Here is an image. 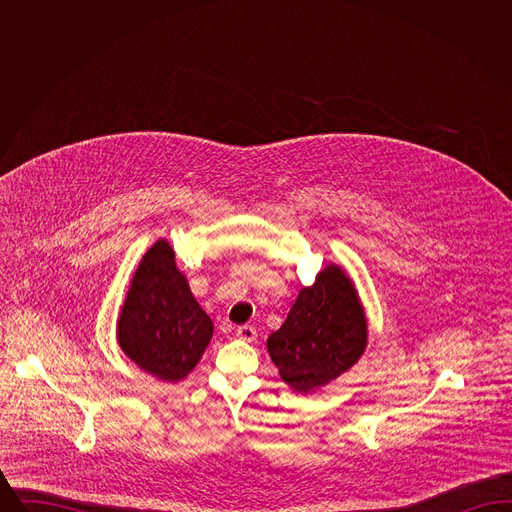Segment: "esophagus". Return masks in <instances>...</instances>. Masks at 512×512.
Returning a JSON list of instances; mask_svg holds the SVG:
<instances>
[{
	"label": "esophagus",
	"instance_id": "34e87169",
	"mask_svg": "<svg viewBox=\"0 0 512 512\" xmlns=\"http://www.w3.org/2000/svg\"><path fill=\"white\" fill-rule=\"evenodd\" d=\"M236 336H238L240 340L255 341L257 340V330H255L253 326H249V324H244V326H238V328H236Z\"/></svg>",
	"mask_w": 512,
	"mask_h": 512
}]
</instances>
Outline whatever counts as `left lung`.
Returning a JSON list of instances; mask_svg holds the SVG:
<instances>
[{"mask_svg": "<svg viewBox=\"0 0 512 512\" xmlns=\"http://www.w3.org/2000/svg\"><path fill=\"white\" fill-rule=\"evenodd\" d=\"M366 345V320L345 272L328 265L311 288H303L286 322L267 341L282 380L311 391L336 380L359 361Z\"/></svg>", "mask_w": 512, "mask_h": 512, "instance_id": "obj_1", "label": "left lung"}]
</instances>
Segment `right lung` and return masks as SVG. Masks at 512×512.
<instances>
[{"mask_svg":"<svg viewBox=\"0 0 512 512\" xmlns=\"http://www.w3.org/2000/svg\"><path fill=\"white\" fill-rule=\"evenodd\" d=\"M213 336L165 240L147 251L122 307L117 338L122 351L163 382L186 378Z\"/></svg>","mask_w":512,"mask_h":512,"instance_id":"1","label":"right lung"}]
</instances>
